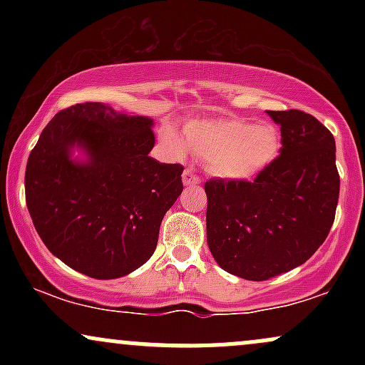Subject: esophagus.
<instances>
[{"instance_id":"34e87169","label":"esophagus","mask_w":365,"mask_h":365,"mask_svg":"<svg viewBox=\"0 0 365 365\" xmlns=\"http://www.w3.org/2000/svg\"><path fill=\"white\" fill-rule=\"evenodd\" d=\"M182 177H183V185H185V187H194V185H199V183H200V178L197 177V175L192 170L183 171Z\"/></svg>"}]
</instances>
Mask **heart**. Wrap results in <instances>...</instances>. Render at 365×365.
<instances>
[{
	"instance_id": "heart-1",
	"label": "heart",
	"mask_w": 365,
	"mask_h": 365,
	"mask_svg": "<svg viewBox=\"0 0 365 365\" xmlns=\"http://www.w3.org/2000/svg\"><path fill=\"white\" fill-rule=\"evenodd\" d=\"M163 139L178 158H185L190 148L206 161L212 177L228 182L255 178L273 165L282 149L274 125H254L242 118L192 120L183 128V139L173 127H166Z\"/></svg>"
}]
</instances>
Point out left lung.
<instances>
[{
	"instance_id": "1",
	"label": "left lung",
	"mask_w": 365,
	"mask_h": 365,
	"mask_svg": "<svg viewBox=\"0 0 365 365\" xmlns=\"http://www.w3.org/2000/svg\"><path fill=\"white\" fill-rule=\"evenodd\" d=\"M282 130L279 156L254 182L209 180L207 245L226 273L264 282L300 266L322 245L336 212L334 137L299 111H267Z\"/></svg>"
}]
</instances>
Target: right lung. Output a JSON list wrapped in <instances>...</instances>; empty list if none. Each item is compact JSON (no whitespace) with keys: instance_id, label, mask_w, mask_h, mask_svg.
<instances>
[{"instance_id":"obj_1","label":"right lung","mask_w":365,"mask_h":365,"mask_svg":"<svg viewBox=\"0 0 365 365\" xmlns=\"http://www.w3.org/2000/svg\"><path fill=\"white\" fill-rule=\"evenodd\" d=\"M153 125L103 103L75 104L54 115L32 149V223L49 252L78 273L121 278L154 254L163 217L183 190V166L149 156Z\"/></svg>"}]
</instances>
